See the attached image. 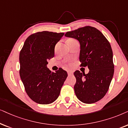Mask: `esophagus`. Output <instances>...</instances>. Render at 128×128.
Returning a JSON list of instances; mask_svg holds the SVG:
<instances>
[{"label":"esophagus","instance_id":"esophagus-1","mask_svg":"<svg viewBox=\"0 0 128 128\" xmlns=\"http://www.w3.org/2000/svg\"><path fill=\"white\" fill-rule=\"evenodd\" d=\"M67 73H68V76H71V75L73 74V72L72 71H68Z\"/></svg>","mask_w":128,"mask_h":128}]
</instances>
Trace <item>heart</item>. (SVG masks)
I'll return each mask as SVG.
<instances>
[{"instance_id": "1", "label": "heart", "mask_w": 128, "mask_h": 128, "mask_svg": "<svg viewBox=\"0 0 128 128\" xmlns=\"http://www.w3.org/2000/svg\"><path fill=\"white\" fill-rule=\"evenodd\" d=\"M72 40H74V39H72V38H70L67 40V42H70V41H72Z\"/></svg>"}]
</instances>
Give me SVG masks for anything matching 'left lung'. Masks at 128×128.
Masks as SVG:
<instances>
[{
	"label": "left lung",
	"instance_id": "obj_1",
	"mask_svg": "<svg viewBox=\"0 0 128 128\" xmlns=\"http://www.w3.org/2000/svg\"><path fill=\"white\" fill-rule=\"evenodd\" d=\"M66 36L76 39L80 44L81 66H87V74L76 71L74 91L85 104L100 101L106 94L114 73L113 52L110 43L100 30L86 26L68 32Z\"/></svg>",
	"mask_w": 128,
	"mask_h": 128
}]
</instances>
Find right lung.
I'll return each instance as SVG.
<instances>
[{
	"mask_svg": "<svg viewBox=\"0 0 128 128\" xmlns=\"http://www.w3.org/2000/svg\"><path fill=\"white\" fill-rule=\"evenodd\" d=\"M64 33L44 31L26 40L19 56L20 76L27 94L39 104H50L57 100L68 75L60 68L52 72L47 60L54 56L56 44Z\"/></svg>",
	"mask_w": 128,
	"mask_h": 128,
	"instance_id": "right-lung-1",
	"label": "right lung"
}]
</instances>
